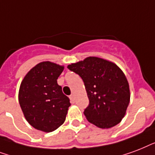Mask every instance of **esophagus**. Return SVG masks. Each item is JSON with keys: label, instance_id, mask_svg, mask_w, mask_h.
<instances>
[{"label": "esophagus", "instance_id": "1", "mask_svg": "<svg viewBox=\"0 0 155 155\" xmlns=\"http://www.w3.org/2000/svg\"><path fill=\"white\" fill-rule=\"evenodd\" d=\"M69 98H70V99H71L72 103L74 104V102H75V96H74V94H71V95H70V97H69Z\"/></svg>", "mask_w": 155, "mask_h": 155}]
</instances>
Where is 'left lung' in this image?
Returning a JSON list of instances; mask_svg holds the SVG:
<instances>
[{
    "mask_svg": "<svg viewBox=\"0 0 155 155\" xmlns=\"http://www.w3.org/2000/svg\"><path fill=\"white\" fill-rule=\"evenodd\" d=\"M67 68L84 81L90 101L84 111L87 120L100 129L118 124L130 101L129 82L123 71L113 62L96 56L86 57Z\"/></svg>",
    "mask_w": 155,
    "mask_h": 155,
    "instance_id": "obj_1",
    "label": "left lung"
}]
</instances>
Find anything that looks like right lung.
I'll list each match as a JSON object with an SVG mask.
<instances>
[{"mask_svg": "<svg viewBox=\"0 0 155 155\" xmlns=\"http://www.w3.org/2000/svg\"><path fill=\"white\" fill-rule=\"evenodd\" d=\"M63 70V65L43 61L33 67L21 81L19 104L27 122L38 130L50 133L65 120L71 104L57 84Z\"/></svg>", "mask_w": 155, "mask_h": 155, "instance_id": "add662e5", "label": "right lung"}]
</instances>
